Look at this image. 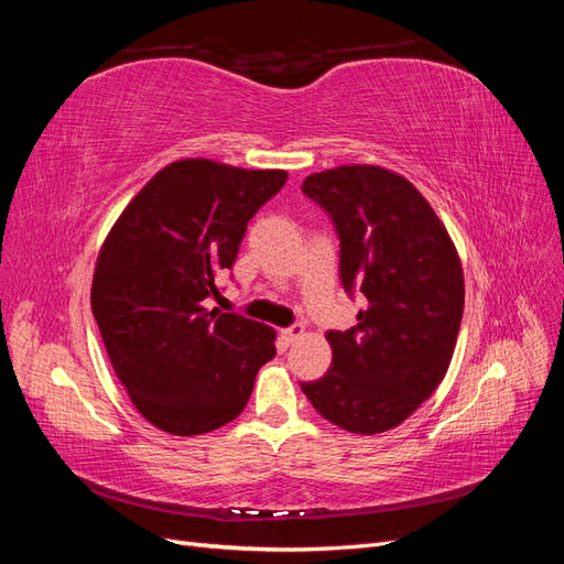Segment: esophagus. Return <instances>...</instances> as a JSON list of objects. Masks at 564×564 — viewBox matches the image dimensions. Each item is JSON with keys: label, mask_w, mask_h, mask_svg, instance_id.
I'll use <instances>...</instances> for the list:
<instances>
[{"label": "esophagus", "mask_w": 564, "mask_h": 564, "mask_svg": "<svg viewBox=\"0 0 564 564\" xmlns=\"http://www.w3.org/2000/svg\"><path fill=\"white\" fill-rule=\"evenodd\" d=\"M305 334V329H303V324H292V327H286V329H282V338L286 340V344H294V340H299L301 336Z\"/></svg>", "instance_id": "obj_1"}]
</instances>
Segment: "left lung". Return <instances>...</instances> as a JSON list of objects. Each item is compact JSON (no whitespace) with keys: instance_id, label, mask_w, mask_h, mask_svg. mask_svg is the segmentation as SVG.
I'll use <instances>...</instances> for the list:
<instances>
[{"instance_id":"left-lung-1","label":"left lung","mask_w":564,"mask_h":564,"mask_svg":"<svg viewBox=\"0 0 564 564\" xmlns=\"http://www.w3.org/2000/svg\"><path fill=\"white\" fill-rule=\"evenodd\" d=\"M303 193L340 240V284L365 296L346 332H327L332 367L301 390L357 435L395 429L449 369L464 317V268L447 228L404 176L373 164L311 174Z\"/></svg>"}]
</instances>
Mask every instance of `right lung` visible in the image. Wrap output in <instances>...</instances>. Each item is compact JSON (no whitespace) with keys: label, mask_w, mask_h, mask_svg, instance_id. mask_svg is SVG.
Masks as SVG:
<instances>
[{"label":"right lung","mask_w":564,"mask_h":564,"mask_svg":"<svg viewBox=\"0 0 564 564\" xmlns=\"http://www.w3.org/2000/svg\"><path fill=\"white\" fill-rule=\"evenodd\" d=\"M282 169L178 160L152 176L98 251L91 311L117 379L155 429L202 435L242 414L275 329L209 308Z\"/></svg>","instance_id":"right-lung-1"}]
</instances>
